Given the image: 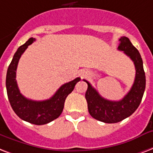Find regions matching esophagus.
Returning <instances> with one entry per match:
<instances>
[{"label":"esophagus","mask_w":153,"mask_h":153,"mask_svg":"<svg viewBox=\"0 0 153 153\" xmlns=\"http://www.w3.org/2000/svg\"><path fill=\"white\" fill-rule=\"evenodd\" d=\"M80 75H81V76H85L86 75H88V73H85V72H83V73H80Z\"/></svg>","instance_id":"esophagus-1"}]
</instances>
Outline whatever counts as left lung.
<instances>
[{
  "mask_svg": "<svg viewBox=\"0 0 153 153\" xmlns=\"http://www.w3.org/2000/svg\"><path fill=\"white\" fill-rule=\"evenodd\" d=\"M119 41L118 50L123 51L133 61L136 68L134 83L129 92L118 101L106 100L88 81L84 80L88 84L85 98L89 114L94 119L108 124L121 121L130 117L137 109L141 102L146 84L143 60L139 51L126 36H121Z\"/></svg>",
  "mask_w": 153,
  "mask_h": 153,
  "instance_id": "1",
  "label": "left lung"
}]
</instances>
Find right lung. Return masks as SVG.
Masks as SVG:
<instances>
[{"label": "right lung", "mask_w": 153, "mask_h": 153, "mask_svg": "<svg viewBox=\"0 0 153 153\" xmlns=\"http://www.w3.org/2000/svg\"><path fill=\"white\" fill-rule=\"evenodd\" d=\"M35 38H29L23 45L20 46L14 54L9 65L6 75V89L12 108L21 120L36 125L48 124L60 117L63 111L65 101L69 93L73 92L76 84L80 81L77 77L60 86L54 95L48 100H33L25 97L17 86L16 72L21 55L33 41Z\"/></svg>", "instance_id": "1"}]
</instances>
